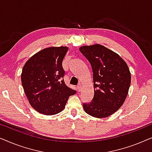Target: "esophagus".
<instances>
[{"label": "esophagus", "instance_id": "esophagus-1", "mask_svg": "<svg viewBox=\"0 0 152 152\" xmlns=\"http://www.w3.org/2000/svg\"><path fill=\"white\" fill-rule=\"evenodd\" d=\"M77 91H81V89H82V86H81V84L77 85Z\"/></svg>", "mask_w": 152, "mask_h": 152}]
</instances>
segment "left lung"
<instances>
[{"label":"left lung","mask_w":152,"mask_h":152,"mask_svg":"<svg viewBox=\"0 0 152 152\" xmlns=\"http://www.w3.org/2000/svg\"><path fill=\"white\" fill-rule=\"evenodd\" d=\"M80 51L93 70L94 96L83 104L84 111L97 118L109 117L121 107L127 96L131 73L119 55L100 44L84 45Z\"/></svg>","instance_id":"1"}]
</instances>
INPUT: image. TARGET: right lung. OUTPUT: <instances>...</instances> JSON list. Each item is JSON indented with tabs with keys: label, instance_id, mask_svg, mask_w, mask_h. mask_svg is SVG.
<instances>
[{
	"label": "right lung",
	"instance_id": "add662e5",
	"mask_svg": "<svg viewBox=\"0 0 152 152\" xmlns=\"http://www.w3.org/2000/svg\"><path fill=\"white\" fill-rule=\"evenodd\" d=\"M68 48L50 47L31 57L23 68L21 83L29 103L37 112L53 115L63 111L76 91L66 86L62 67Z\"/></svg>",
	"mask_w": 152,
	"mask_h": 152
}]
</instances>
